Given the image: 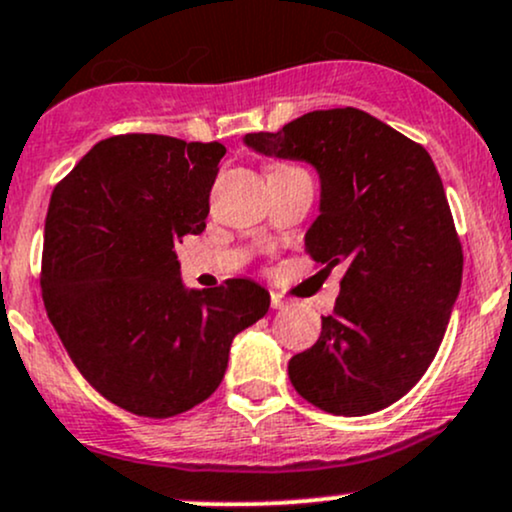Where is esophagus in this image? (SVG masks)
<instances>
[{
	"instance_id": "1",
	"label": "esophagus",
	"mask_w": 512,
	"mask_h": 512,
	"mask_svg": "<svg viewBox=\"0 0 512 512\" xmlns=\"http://www.w3.org/2000/svg\"><path fill=\"white\" fill-rule=\"evenodd\" d=\"M271 307L273 309H285L287 307V300L283 295H278V292H271Z\"/></svg>"
}]
</instances>
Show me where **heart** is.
Listing matches in <instances>:
<instances>
[{"mask_svg":"<svg viewBox=\"0 0 512 512\" xmlns=\"http://www.w3.org/2000/svg\"><path fill=\"white\" fill-rule=\"evenodd\" d=\"M285 169H290V166H283V164H278V166H273V169H271V174H275V171H285Z\"/></svg>","mask_w":512,"mask_h":512,"instance_id":"obj_1","label":"heart"}]
</instances>
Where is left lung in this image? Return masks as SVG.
I'll return each mask as SVG.
<instances>
[{"instance_id":"left-lung-1","label":"left lung","mask_w":512,"mask_h":512,"mask_svg":"<svg viewBox=\"0 0 512 512\" xmlns=\"http://www.w3.org/2000/svg\"><path fill=\"white\" fill-rule=\"evenodd\" d=\"M244 145L314 166L319 215L304 246L326 268L348 266L319 341L287 365L292 387L336 416L387 409L433 363L462 285V246L433 159L358 108L304 113Z\"/></svg>"}]
</instances>
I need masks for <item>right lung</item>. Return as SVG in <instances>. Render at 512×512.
Instances as JSON below:
<instances>
[{"instance_id":"obj_1","label":"right lung","mask_w":512,"mask_h":512,"mask_svg":"<svg viewBox=\"0 0 512 512\" xmlns=\"http://www.w3.org/2000/svg\"><path fill=\"white\" fill-rule=\"evenodd\" d=\"M227 149L166 135L96 142L55 186L40 287L67 355L103 399L149 418L220 387L234 336L271 295L249 278L188 290L176 244L205 229Z\"/></svg>"}]
</instances>
